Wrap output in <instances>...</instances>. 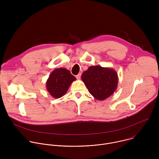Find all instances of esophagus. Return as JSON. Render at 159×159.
I'll return each instance as SVG.
<instances>
[{"mask_svg": "<svg viewBox=\"0 0 159 159\" xmlns=\"http://www.w3.org/2000/svg\"><path fill=\"white\" fill-rule=\"evenodd\" d=\"M80 77H81V74H80V73H79L78 75H76V78H77V79H80Z\"/></svg>", "mask_w": 159, "mask_h": 159, "instance_id": "34e87169", "label": "esophagus"}]
</instances>
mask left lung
<instances>
[{
  "label": "left lung",
  "instance_id": "1",
  "mask_svg": "<svg viewBox=\"0 0 159 159\" xmlns=\"http://www.w3.org/2000/svg\"><path fill=\"white\" fill-rule=\"evenodd\" d=\"M90 94L95 99L103 101L112 95L117 89L118 76L111 68L90 66L81 76Z\"/></svg>",
  "mask_w": 159,
  "mask_h": 159
}]
</instances>
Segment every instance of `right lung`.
<instances>
[{
	"mask_svg": "<svg viewBox=\"0 0 159 159\" xmlns=\"http://www.w3.org/2000/svg\"><path fill=\"white\" fill-rule=\"evenodd\" d=\"M76 78L65 68L55 69L46 82L48 92L54 98L58 99L65 94L71 84Z\"/></svg>",
	"mask_w": 159,
	"mask_h": 159,
	"instance_id": "1",
	"label": "right lung"
}]
</instances>
